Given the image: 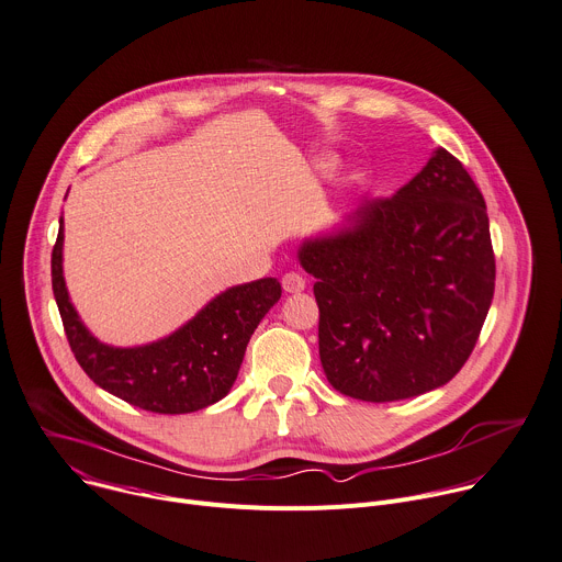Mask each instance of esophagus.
Returning a JSON list of instances; mask_svg holds the SVG:
<instances>
[{
	"label": "esophagus",
	"mask_w": 562,
	"mask_h": 562,
	"mask_svg": "<svg viewBox=\"0 0 562 562\" xmlns=\"http://www.w3.org/2000/svg\"><path fill=\"white\" fill-rule=\"evenodd\" d=\"M304 286H307V282H304V278L300 276V273H284V278H282V289L286 291V293H300V291H304Z\"/></svg>",
	"instance_id": "obj_1"
}]
</instances>
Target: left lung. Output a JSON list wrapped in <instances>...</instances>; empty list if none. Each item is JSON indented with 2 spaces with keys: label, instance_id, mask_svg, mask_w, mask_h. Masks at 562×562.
I'll use <instances>...</instances> for the list:
<instances>
[{
  "label": "left lung",
  "instance_id": "8db88e82",
  "mask_svg": "<svg viewBox=\"0 0 562 562\" xmlns=\"http://www.w3.org/2000/svg\"><path fill=\"white\" fill-rule=\"evenodd\" d=\"M297 260L316 278L327 381L370 403L446 385L469 361L495 289L484 196L443 147L394 196L302 239Z\"/></svg>",
  "mask_w": 562,
  "mask_h": 562
}]
</instances>
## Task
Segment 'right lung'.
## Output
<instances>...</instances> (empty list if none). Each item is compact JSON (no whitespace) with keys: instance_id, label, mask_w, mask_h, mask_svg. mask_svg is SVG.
Wrapping results in <instances>:
<instances>
[{"instance_id":"right-lung-1","label":"right lung","mask_w":562,"mask_h":562,"mask_svg":"<svg viewBox=\"0 0 562 562\" xmlns=\"http://www.w3.org/2000/svg\"><path fill=\"white\" fill-rule=\"evenodd\" d=\"M65 222L50 255V280L71 351L87 376L110 394L159 415L196 413L224 398L246 345L282 295L276 278L237 284L215 295L170 336L136 347L100 342L71 304L63 271Z\"/></svg>"}]
</instances>
